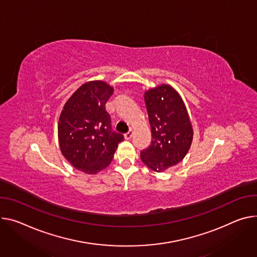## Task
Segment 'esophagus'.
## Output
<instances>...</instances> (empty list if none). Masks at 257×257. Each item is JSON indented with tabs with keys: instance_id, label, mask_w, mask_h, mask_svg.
I'll use <instances>...</instances> for the list:
<instances>
[{
	"instance_id": "esophagus-1",
	"label": "esophagus",
	"mask_w": 257,
	"mask_h": 257,
	"mask_svg": "<svg viewBox=\"0 0 257 257\" xmlns=\"http://www.w3.org/2000/svg\"><path fill=\"white\" fill-rule=\"evenodd\" d=\"M133 134H134V131H133L132 129H130V130L124 135V137H125V139H127V141H128V139H131V137L133 136Z\"/></svg>"
}]
</instances>
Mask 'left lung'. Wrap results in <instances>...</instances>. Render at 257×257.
Wrapping results in <instances>:
<instances>
[{"instance_id": "1", "label": "left lung", "mask_w": 257, "mask_h": 257, "mask_svg": "<svg viewBox=\"0 0 257 257\" xmlns=\"http://www.w3.org/2000/svg\"><path fill=\"white\" fill-rule=\"evenodd\" d=\"M145 101L152 131L150 147L141 153L144 164L163 172L181 162L194 137L190 115L178 92L161 84L145 92Z\"/></svg>"}]
</instances>
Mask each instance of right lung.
Returning <instances> with one entry per match:
<instances>
[{"label": "right lung", "instance_id": "right-lung-1", "mask_svg": "<svg viewBox=\"0 0 257 257\" xmlns=\"http://www.w3.org/2000/svg\"><path fill=\"white\" fill-rule=\"evenodd\" d=\"M113 87L103 81L83 84L65 102L58 121L61 154L78 170L96 174L106 168L124 136L111 130L105 103Z\"/></svg>", "mask_w": 257, "mask_h": 257}]
</instances>
